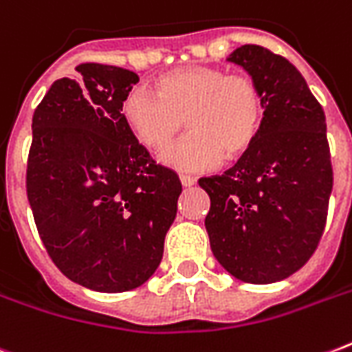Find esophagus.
Segmentation results:
<instances>
[{"mask_svg": "<svg viewBox=\"0 0 352 352\" xmlns=\"http://www.w3.org/2000/svg\"><path fill=\"white\" fill-rule=\"evenodd\" d=\"M181 182L184 188H190V186H193L195 182H197V179L192 175H181Z\"/></svg>", "mask_w": 352, "mask_h": 352, "instance_id": "34e87169", "label": "esophagus"}]
</instances>
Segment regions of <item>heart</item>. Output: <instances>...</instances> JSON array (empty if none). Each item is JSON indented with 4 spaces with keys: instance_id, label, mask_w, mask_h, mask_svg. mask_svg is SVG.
Here are the masks:
<instances>
[{
    "instance_id": "b5f03b06",
    "label": "heart",
    "mask_w": 352,
    "mask_h": 352,
    "mask_svg": "<svg viewBox=\"0 0 352 352\" xmlns=\"http://www.w3.org/2000/svg\"><path fill=\"white\" fill-rule=\"evenodd\" d=\"M122 120L140 146L164 151L184 120L190 135L162 155L182 171H204L248 153L259 137L265 102L256 80L208 65H190L162 74L157 93L133 87L122 102Z\"/></svg>"
}]
</instances>
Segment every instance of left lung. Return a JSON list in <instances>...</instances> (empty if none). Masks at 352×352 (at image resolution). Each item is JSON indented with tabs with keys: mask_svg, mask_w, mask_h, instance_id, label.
<instances>
[{
	"mask_svg": "<svg viewBox=\"0 0 352 352\" xmlns=\"http://www.w3.org/2000/svg\"><path fill=\"white\" fill-rule=\"evenodd\" d=\"M228 62L256 80L265 102L259 137L223 175L199 179L210 195V246L226 272L267 285L305 265L322 239L333 192L327 124L305 78L261 45Z\"/></svg>",
	"mask_w": 352,
	"mask_h": 352,
	"instance_id": "8db88e82",
	"label": "left lung"
}]
</instances>
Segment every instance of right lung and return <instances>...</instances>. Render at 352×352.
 <instances>
[{
  "label": "right lung",
  "mask_w": 352,
  "mask_h": 352,
  "mask_svg": "<svg viewBox=\"0 0 352 352\" xmlns=\"http://www.w3.org/2000/svg\"><path fill=\"white\" fill-rule=\"evenodd\" d=\"M32 117L27 197L47 254L71 281L98 292L146 283L162 259L182 186L122 120L133 71L80 63Z\"/></svg>",
  "instance_id": "add662e5"
}]
</instances>
